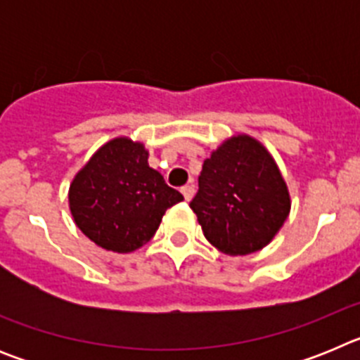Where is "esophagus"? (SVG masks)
I'll list each match as a JSON object with an SVG mask.
<instances>
[{"instance_id":"1","label":"esophagus","mask_w":360,"mask_h":360,"mask_svg":"<svg viewBox=\"0 0 360 360\" xmlns=\"http://www.w3.org/2000/svg\"><path fill=\"white\" fill-rule=\"evenodd\" d=\"M182 195H184V198H186L187 202H189V200L193 198V196H195V187L191 186V184H189V186H184L182 187Z\"/></svg>"}]
</instances>
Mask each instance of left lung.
Listing matches in <instances>:
<instances>
[{
	"label": "left lung",
	"instance_id": "left-lung-1",
	"mask_svg": "<svg viewBox=\"0 0 360 360\" xmlns=\"http://www.w3.org/2000/svg\"><path fill=\"white\" fill-rule=\"evenodd\" d=\"M189 207L216 249L245 256L278 234L290 212V196L270 153L252 136L238 135L203 162Z\"/></svg>",
	"mask_w": 360,
	"mask_h": 360
}]
</instances>
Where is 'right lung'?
Masks as SVG:
<instances>
[{
  "mask_svg": "<svg viewBox=\"0 0 360 360\" xmlns=\"http://www.w3.org/2000/svg\"><path fill=\"white\" fill-rule=\"evenodd\" d=\"M73 221L94 243L126 254L148 243L162 216L184 196L148 164L144 144L113 139L75 174L68 193Z\"/></svg>",
  "mask_w": 360,
  "mask_h": 360,
  "instance_id": "obj_1",
  "label": "right lung"
}]
</instances>
